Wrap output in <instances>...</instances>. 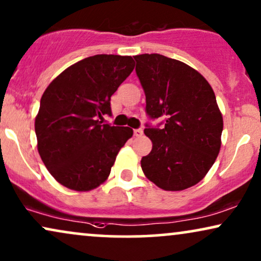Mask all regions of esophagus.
Here are the masks:
<instances>
[{
  "mask_svg": "<svg viewBox=\"0 0 261 261\" xmlns=\"http://www.w3.org/2000/svg\"><path fill=\"white\" fill-rule=\"evenodd\" d=\"M134 135L136 137H140V136H142V135H143V130H142V128H135Z\"/></svg>",
  "mask_w": 261,
  "mask_h": 261,
  "instance_id": "1",
  "label": "esophagus"
}]
</instances>
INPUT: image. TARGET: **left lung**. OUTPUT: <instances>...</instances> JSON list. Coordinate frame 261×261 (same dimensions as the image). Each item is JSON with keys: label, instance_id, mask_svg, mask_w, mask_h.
<instances>
[{"label": "left lung", "instance_id": "obj_1", "mask_svg": "<svg viewBox=\"0 0 261 261\" xmlns=\"http://www.w3.org/2000/svg\"><path fill=\"white\" fill-rule=\"evenodd\" d=\"M136 74L146 94V124L153 149L141 160L148 179L164 190H184L199 183L220 149L223 117L216 95L199 72L160 54H142ZM161 123L164 126L160 127Z\"/></svg>", "mask_w": 261, "mask_h": 261}]
</instances>
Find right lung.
<instances>
[{
  "mask_svg": "<svg viewBox=\"0 0 261 261\" xmlns=\"http://www.w3.org/2000/svg\"><path fill=\"white\" fill-rule=\"evenodd\" d=\"M135 67L131 57L98 54L59 74L45 89L35 121L38 153L59 183L77 191L110 176L131 127L103 124L112 117L111 96Z\"/></svg>",
  "mask_w": 261,
  "mask_h": 261,
  "instance_id": "obj_1",
  "label": "right lung"
}]
</instances>
